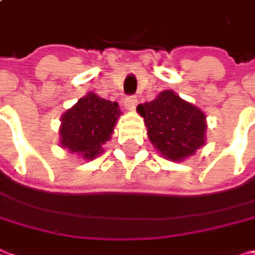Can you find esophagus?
<instances>
[{"label": "esophagus", "instance_id": "34e87169", "mask_svg": "<svg viewBox=\"0 0 255 255\" xmlns=\"http://www.w3.org/2000/svg\"><path fill=\"white\" fill-rule=\"evenodd\" d=\"M124 106H126V109H128V111H134L135 106H137V99L134 96H128V97H126V100H124Z\"/></svg>", "mask_w": 255, "mask_h": 255}]
</instances>
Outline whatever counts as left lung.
Returning <instances> with one entry per match:
<instances>
[{
	"label": "left lung",
	"mask_w": 255,
	"mask_h": 255,
	"mask_svg": "<svg viewBox=\"0 0 255 255\" xmlns=\"http://www.w3.org/2000/svg\"><path fill=\"white\" fill-rule=\"evenodd\" d=\"M147 128V137L167 159L180 162L205 144V114L171 90L137 106Z\"/></svg>",
	"instance_id": "1"
}]
</instances>
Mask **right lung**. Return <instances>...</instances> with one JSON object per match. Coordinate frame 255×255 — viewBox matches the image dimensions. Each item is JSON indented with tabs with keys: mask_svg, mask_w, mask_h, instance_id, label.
I'll return each instance as SVG.
<instances>
[{
	"mask_svg": "<svg viewBox=\"0 0 255 255\" xmlns=\"http://www.w3.org/2000/svg\"><path fill=\"white\" fill-rule=\"evenodd\" d=\"M120 115L117 102L88 93L62 115L60 146L85 161L94 159L103 152L102 146L111 140Z\"/></svg>",
	"mask_w": 255,
	"mask_h": 255,
	"instance_id": "1",
	"label": "right lung"
}]
</instances>
